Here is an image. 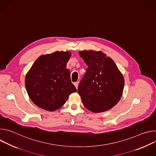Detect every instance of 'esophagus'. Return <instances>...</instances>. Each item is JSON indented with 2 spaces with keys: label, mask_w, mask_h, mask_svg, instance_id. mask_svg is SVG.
Here are the masks:
<instances>
[{
  "label": "esophagus",
  "mask_w": 156,
  "mask_h": 156,
  "mask_svg": "<svg viewBox=\"0 0 156 156\" xmlns=\"http://www.w3.org/2000/svg\"><path fill=\"white\" fill-rule=\"evenodd\" d=\"M78 84H79V81H76V82L74 83V85L75 86V87H76V89H78Z\"/></svg>",
  "instance_id": "obj_1"
}]
</instances>
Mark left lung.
Wrapping results in <instances>:
<instances>
[{
	"label": "left lung",
	"instance_id": "left-lung-1",
	"mask_svg": "<svg viewBox=\"0 0 156 156\" xmlns=\"http://www.w3.org/2000/svg\"><path fill=\"white\" fill-rule=\"evenodd\" d=\"M88 66L78 93L84 106L94 113L107 111L120 100L124 78L114 60L101 51L79 52Z\"/></svg>",
	"mask_w": 156,
	"mask_h": 156
}]
</instances>
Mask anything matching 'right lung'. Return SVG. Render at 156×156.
<instances>
[{"instance_id": "obj_1", "label": "right lung", "mask_w": 156, "mask_h": 156, "mask_svg": "<svg viewBox=\"0 0 156 156\" xmlns=\"http://www.w3.org/2000/svg\"><path fill=\"white\" fill-rule=\"evenodd\" d=\"M72 53L55 51L41 55L25 77L28 94L37 107L49 112L63 105L70 94L77 90L66 68Z\"/></svg>"}]
</instances>
